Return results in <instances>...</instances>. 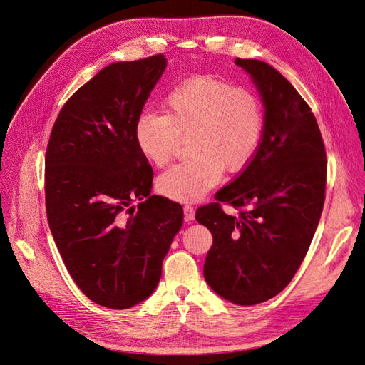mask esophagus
<instances>
[{
	"label": "esophagus",
	"mask_w": 365,
	"mask_h": 365,
	"mask_svg": "<svg viewBox=\"0 0 365 365\" xmlns=\"http://www.w3.org/2000/svg\"><path fill=\"white\" fill-rule=\"evenodd\" d=\"M184 219L187 222H190V220L195 219V208L192 205H184Z\"/></svg>",
	"instance_id": "obj_1"
}]
</instances>
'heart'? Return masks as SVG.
<instances>
[{
  "instance_id": "heart-1",
  "label": "heart",
  "mask_w": 365,
  "mask_h": 365,
  "mask_svg": "<svg viewBox=\"0 0 365 365\" xmlns=\"http://www.w3.org/2000/svg\"><path fill=\"white\" fill-rule=\"evenodd\" d=\"M164 115L143 113L134 137L140 152L163 168L189 138L190 158L165 170L158 189L173 201H200L222 178V172L245 170L263 137V108L247 88L215 76H196L164 96Z\"/></svg>"
}]
</instances>
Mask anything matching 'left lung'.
I'll return each instance as SVG.
<instances>
[{"instance_id": "left-lung-1", "label": "left lung", "mask_w": 365, "mask_h": 365, "mask_svg": "<svg viewBox=\"0 0 365 365\" xmlns=\"http://www.w3.org/2000/svg\"><path fill=\"white\" fill-rule=\"evenodd\" d=\"M264 105L260 146L248 168L196 210L213 236L204 277L239 306L263 303L289 284L311 245L326 193V149L304 98L271 65L236 59ZM238 210L227 215L220 204Z\"/></svg>"}]
</instances>
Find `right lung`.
<instances>
[{"instance_id":"obj_1","label":"right lung","mask_w":365,"mask_h":365,"mask_svg":"<svg viewBox=\"0 0 365 365\" xmlns=\"http://www.w3.org/2000/svg\"><path fill=\"white\" fill-rule=\"evenodd\" d=\"M155 54L115 62L81 86L54 121L46 210L61 257L94 303L128 309L155 291L182 207L150 195L153 172L134 130L165 68Z\"/></svg>"}]
</instances>
